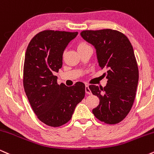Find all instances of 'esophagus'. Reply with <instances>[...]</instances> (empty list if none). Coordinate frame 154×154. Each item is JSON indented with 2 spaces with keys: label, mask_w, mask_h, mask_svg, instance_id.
I'll use <instances>...</instances> for the list:
<instances>
[{
  "label": "esophagus",
  "mask_w": 154,
  "mask_h": 154,
  "mask_svg": "<svg viewBox=\"0 0 154 154\" xmlns=\"http://www.w3.org/2000/svg\"><path fill=\"white\" fill-rule=\"evenodd\" d=\"M85 93H87V94H91V91L90 90L89 86H88V85H85Z\"/></svg>",
  "instance_id": "esophagus-1"
}]
</instances>
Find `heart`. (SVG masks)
Returning a JSON list of instances; mask_svg holds the SVG:
<instances>
[{
	"mask_svg": "<svg viewBox=\"0 0 154 154\" xmlns=\"http://www.w3.org/2000/svg\"><path fill=\"white\" fill-rule=\"evenodd\" d=\"M85 46H88V44H86L85 43H81L79 45H78V48H80V47H85Z\"/></svg>",
	"mask_w": 154,
	"mask_h": 154,
	"instance_id": "1",
	"label": "heart"
}]
</instances>
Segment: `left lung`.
Returning <instances> with one entry per match:
<instances>
[{"mask_svg":"<svg viewBox=\"0 0 154 154\" xmlns=\"http://www.w3.org/2000/svg\"><path fill=\"white\" fill-rule=\"evenodd\" d=\"M81 37L94 46L98 65L107 69L104 88L89 86L99 98V105L93 109L95 117L114 125L126 117L133 105L139 72L133 48L128 38L111 29L84 30Z\"/></svg>","mask_w":154,"mask_h":154,"instance_id":"1","label":"left lung"}]
</instances>
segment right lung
Masks as SVG:
<instances>
[{
	"instance_id": "right-lung-1",
	"label": "right lung",
	"mask_w": 154,
	"mask_h": 154,
	"mask_svg": "<svg viewBox=\"0 0 154 154\" xmlns=\"http://www.w3.org/2000/svg\"><path fill=\"white\" fill-rule=\"evenodd\" d=\"M78 32L45 30L31 40L26 48L23 84L35 114L42 122L59 127L71 119L75 107L85 94V85L77 82L67 87L54 75L62 67L63 54Z\"/></svg>"
}]
</instances>
